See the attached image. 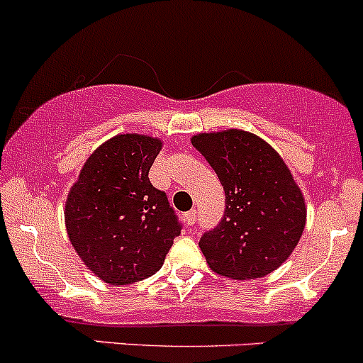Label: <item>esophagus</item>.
Returning <instances> with one entry per match:
<instances>
[{"mask_svg": "<svg viewBox=\"0 0 363 363\" xmlns=\"http://www.w3.org/2000/svg\"><path fill=\"white\" fill-rule=\"evenodd\" d=\"M184 221H186V225H188V226L195 225V223H196V212L195 211L186 212V214H184Z\"/></svg>", "mask_w": 363, "mask_h": 363, "instance_id": "1", "label": "esophagus"}]
</instances>
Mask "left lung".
I'll use <instances>...</instances> for the list:
<instances>
[{
	"label": "left lung",
	"mask_w": 363,
	"mask_h": 363,
	"mask_svg": "<svg viewBox=\"0 0 363 363\" xmlns=\"http://www.w3.org/2000/svg\"><path fill=\"white\" fill-rule=\"evenodd\" d=\"M191 144L221 181L226 208L199 246L208 267L232 279H256L279 269L298 244L307 207L279 152L244 130L196 133Z\"/></svg>",
	"instance_id": "left-lung-1"
}]
</instances>
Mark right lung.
<instances>
[{"label": "right lung", "mask_w": 363, "mask_h": 363, "mask_svg": "<svg viewBox=\"0 0 363 363\" xmlns=\"http://www.w3.org/2000/svg\"><path fill=\"white\" fill-rule=\"evenodd\" d=\"M163 142L121 133L86 160L65 203V225L84 265L113 286L161 269L181 225L167 195L149 181Z\"/></svg>", "instance_id": "add662e5"}]
</instances>
